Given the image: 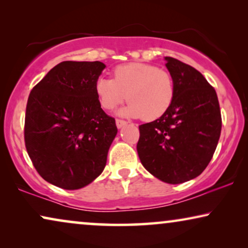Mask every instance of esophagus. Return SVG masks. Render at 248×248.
I'll return each instance as SVG.
<instances>
[{
	"mask_svg": "<svg viewBox=\"0 0 248 248\" xmlns=\"http://www.w3.org/2000/svg\"><path fill=\"white\" fill-rule=\"evenodd\" d=\"M126 124H127V122H125V121H123V120H116V126H117L118 128L123 127L124 125H126Z\"/></svg>",
	"mask_w": 248,
	"mask_h": 248,
	"instance_id": "obj_1",
	"label": "esophagus"
}]
</instances>
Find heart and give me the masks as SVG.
Wrapping results in <instances>:
<instances>
[{
    "instance_id": "1",
    "label": "heart",
    "mask_w": 248,
    "mask_h": 248,
    "mask_svg": "<svg viewBox=\"0 0 248 248\" xmlns=\"http://www.w3.org/2000/svg\"><path fill=\"white\" fill-rule=\"evenodd\" d=\"M113 79L99 78L96 93L105 109H114L126 99L121 115L155 121L167 113L175 97L170 73L147 63H127L113 70Z\"/></svg>"
}]
</instances>
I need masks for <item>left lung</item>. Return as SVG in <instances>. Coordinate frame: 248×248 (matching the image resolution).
<instances>
[{"instance_id": "8db88e82", "label": "left lung", "mask_w": 248, "mask_h": 248, "mask_svg": "<svg viewBox=\"0 0 248 248\" xmlns=\"http://www.w3.org/2000/svg\"><path fill=\"white\" fill-rule=\"evenodd\" d=\"M175 84L167 113L139 126L137 150L143 167L160 181L181 184L202 174L221 133L215 88L194 67L165 57Z\"/></svg>"}]
</instances>
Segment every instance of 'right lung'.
<instances>
[{"mask_svg": "<svg viewBox=\"0 0 248 248\" xmlns=\"http://www.w3.org/2000/svg\"><path fill=\"white\" fill-rule=\"evenodd\" d=\"M105 67L98 61H65L54 66L29 94L27 152L38 174L57 187L82 188L106 166L117 127L96 93Z\"/></svg>", "mask_w": 248, "mask_h": 248, "instance_id": "add662e5", "label": "right lung"}]
</instances>
